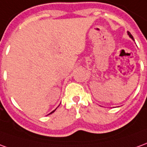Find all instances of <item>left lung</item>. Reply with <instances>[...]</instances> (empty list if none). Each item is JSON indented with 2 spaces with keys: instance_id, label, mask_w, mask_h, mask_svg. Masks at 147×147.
I'll return each mask as SVG.
<instances>
[{
  "instance_id": "8db88e82",
  "label": "left lung",
  "mask_w": 147,
  "mask_h": 147,
  "mask_svg": "<svg viewBox=\"0 0 147 147\" xmlns=\"http://www.w3.org/2000/svg\"><path fill=\"white\" fill-rule=\"evenodd\" d=\"M127 34H128V35H129V37H130V38H131L132 40H134V41H135V39H134V38H133V36H132L131 35V33H130V32H127Z\"/></svg>"
}]
</instances>
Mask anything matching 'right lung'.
<instances>
[{"instance_id":"right-lung-1","label":"right lung","mask_w":147,"mask_h":147,"mask_svg":"<svg viewBox=\"0 0 147 147\" xmlns=\"http://www.w3.org/2000/svg\"><path fill=\"white\" fill-rule=\"evenodd\" d=\"M55 110H56V109H55V110H54V111H52L51 112V113H50V114H51V113H53V112H55ZM50 114H49V115H50Z\"/></svg>"}]
</instances>
